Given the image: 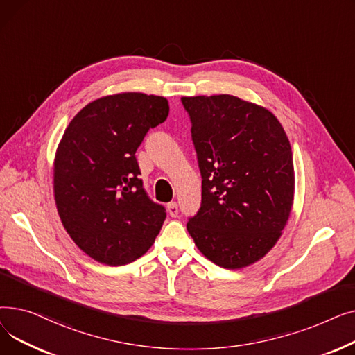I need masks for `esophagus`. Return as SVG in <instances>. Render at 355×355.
<instances>
[{
  "label": "esophagus",
  "instance_id": "34e87169",
  "mask_svg": "<svg viewBox=\"0 0 355 355\" xmlns=\"http://www.w3.org/2000/svg\"><path fill=\"white\" fill-rule=\"evenodd\" d=\"M166 210H168V214H170L171 217H177L178 216V206H177V202L175 201H173V202H170L166 206Z\"/></svg>",
  "mask_w": 355,
  "mask_h": 355
}]
</instances>
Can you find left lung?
I'll use <instances>...</instances> for the list:
<instances>
[{
  "mask_svg": "<svg viewBox=\"0 0 355 355\" xmlns=\"http://www.w3.org/2000/svg\"><path fill=\"white\" fill-rule=\"evenodd\" d=\"M191 122L201 204L187 230L226 269L245 268L277 241L293 201V159L282 125L230 95L181 98Z\"/></svg>",
  "mask_w": 355,
  "mask_h": 355,
  "instance_id": "left-lung-1",
  "label": "left lung"
}]
</instances>
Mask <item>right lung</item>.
<instances>
[{
	"instance_id": "1",
	"label": "right lung",
	"mask_w": 355,
	"mask_h": 355,
	"mask_svg": "<svg viewBox=\"0 0 355 355\" xmlns=\"http://www.w3.org/2000/svg\"><path fill=\"white\" fill-rule=\"evenodd\" d=\"M170 112L162 96L119 93L86 105L64 130L54 159V198L66 232L109 266L153 246L166 217L144 189L135 153Z\"/></svg>"
}]
</instances>
